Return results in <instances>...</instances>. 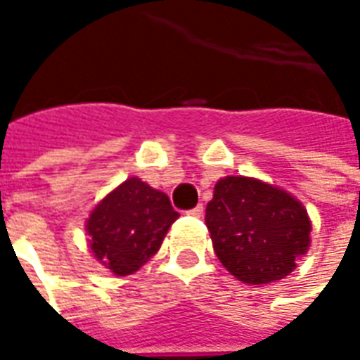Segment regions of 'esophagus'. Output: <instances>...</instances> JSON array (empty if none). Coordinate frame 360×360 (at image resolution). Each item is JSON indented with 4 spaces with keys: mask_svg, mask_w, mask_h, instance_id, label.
Masks as SVG:
<instances>
[{
    "mask_svg": "<svg viewBox=\"0 0 360 360\" xmlns=\"http://www.w3.org/2000/svg\"><path fill=\"white\" fill-rule=\"evenodd\" d=\"M187 214L195 216V218H200V216L205 214V208H202V205H197V206H195V208H191Z\"/></svg>",
    "mask_w": 360,
    "mask_h": 360,
    "instance_id": "obj_1",
    "label": "esophagus"
}]
</instances>
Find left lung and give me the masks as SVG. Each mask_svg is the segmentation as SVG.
Wrapping results in <instances>:
<instances>
[{"label": "left lung", "instance_id": "1", "mask_svg": "<svg viewBox=\"0 0 360 360\" xmlns=\"http://www.w3.org/2000/svg\"><path fill=\"white\" fill-rule=\"evenodd\" d=\"M205 220L216 257L248 285L285 278L310 245L306 208L285 191L251 177L218 181Z\"/></svg>", "mask_w": 360, "mask_h": 360}]
</instances>
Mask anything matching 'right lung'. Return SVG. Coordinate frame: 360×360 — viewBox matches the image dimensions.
<instances>
[{
  "instance_id": "obj_1",
  "label": "right lung",
  "mask_w": 360,
  "mask_h": 360,
  "mask_svg": "<svg viewBox=\"0 0 360 360\" xmlns=\"http://www.w3.org/2000/svg\"><path fill=\"white\" fill-rule=\"evenodd\" d=\"M179 212L169 197L130 177L95 206L87 233L95 259L117 276L132 275L158 253Z\"/></svg>"
}]
</instances>
